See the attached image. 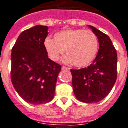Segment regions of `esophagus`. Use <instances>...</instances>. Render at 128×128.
Segmentation results:
<instances>
[{
  "instance_id": "34e87169",
  "label": "esophagus",
  "mask_w": 128,
  "mask_h": 128,
  "mask_svg": "<svg viewBox=\"0 0 128 128\" xmlns=\"http://www.w3.org/2000/svg\"><path fill=\"white\" fill-rule=\"evenodd\" d=\"M61 69H62V70H68V71L70 70V68H68V67H65V66H62Z\"/></svg>"
}]
</instances>
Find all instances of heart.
<instances>
[{
	"label": "heart",
	"instance_id": "b5f03b06",
	"mask_svg": "<svg viewBox=\"0 0 128 128\" xmlns=\"http://www.w3.org/2000/svg\"><path fill=\"white\" fill-rule=\"evenodd\" d=\"M44 44L50 59L57 60L65 50L68 55L63 60L73 63L78 68L89 65L95 58L98 48L96 34L83 29L58 32L54 35V40L46 38Z\"/></svg>",
	"mask_w": 128,
	"mask_h": 128
}]
</instances>
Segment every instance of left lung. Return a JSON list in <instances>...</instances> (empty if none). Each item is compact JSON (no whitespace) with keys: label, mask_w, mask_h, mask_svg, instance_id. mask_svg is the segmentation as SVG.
Masks as SVG:
<instances>
[{"label":"left lung","mask_w":128,"mask_h":128,"mask_svg":"<svg viewBox=\"0 0 128 128\" xmlns=\"http://www.w3.org/2000/svg\"><path fill=\"white\" fill-rule=\"evenodd\" d=\"M97 36L99 49L88 68L71 70L73 90L77 99L92 103L103 99L111 92L117 79V51L108 36L89 26Z\"/></svg>","instance_id":"left-lung-1"}]
</instances>
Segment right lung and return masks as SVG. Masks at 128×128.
<instances>
[{"instance_id":"add662e5","label":"right lung","mask_w":128,"mask_h":128,"mask_svg":"<svg viewBox=\"0 0 128 128\" xmlns=\"http://www.w3.org/2000/svg\"><path fill=\"white\" fill-rule=\"evenodd\" d=\"M48 28L36 26L22 32L12 48L10 79L22 98L45 104L54 97L61 65L48 57L44 47Z\"/></svg>"}]
</instances>
